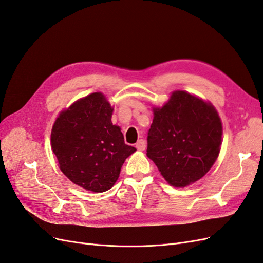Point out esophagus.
<instances>
[{"label": "esophagus", "mask_w": 263, "mask_h": 263, "mask_svg": "<svg viewBox=\"0 0 263 263\" xmlns=\"http://www.w3.org/2000/svg\"><path fill=\"white\" fill-rule=\"evenodd\" d=\"M136 148H137L139 151L145 150V149H146V142H145V140H142V139L138 140L137 144H136Z\"/></svg>", "instance_id": "obj_1"}]
</instances>
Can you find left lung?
Segmentation results:
<instances>
[{
	"label": "left lung",
	"instance_id": "left-lung-1",
	"mask_svg": "<svg viewBox=\"0 0 263 263\" xmlns=\"http://www.w3.org/2000/svg\"><path fill=\"white\" fill-rule=\"evenodd\" d=\"M222 127L217 110L185 91H174L154 108L147 157L169 184L184 187L203 178L219 155Z\"/></svg>",
	"mask_w": 263,
	"mask_h": 263
}]
</instances>
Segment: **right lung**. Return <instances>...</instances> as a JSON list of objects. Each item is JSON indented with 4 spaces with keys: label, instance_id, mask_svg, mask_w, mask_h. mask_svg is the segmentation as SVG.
<instances>
[{
    "label": "right lung",
    "instance_id": "right-lung-1",
    "mask_svg": "<svg viewBox=\"0 0 263 263\" xmlns=\"http://www.w3.org/2000/svg\"><path fill=\"white\" fill-rule=\"evenodd\" d=\"M113 107L100 92L62 110L51 129V149L63 174L92 192H105L119 177L126 158L136 148L125 144L112 123Z\"/></svg>",
    "mask_w": 263,
    "mask_h": 263
}]
</instances>
